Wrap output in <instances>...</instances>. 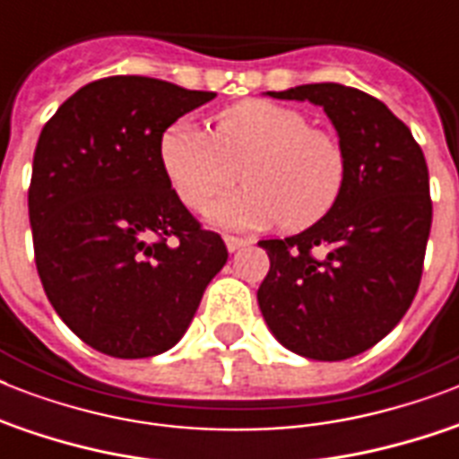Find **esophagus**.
Listing matches in <instances>:
<instances>
[{"mask_svg":"<svg viewBox=\"0 0 459 459\" xmlns=\"http://www.w3.org/2000/svg\"><path fill=\"white\" fill-rule=\"evenodd\" d=\"M223 243H226L229 252H238L240 247H245V245H250V240H245V238H236V236H226L223 238Z\"/></svg>","mask_w":459,"mask_h":459,"instance_id":"1","label":"esophagus"}]
</instances>
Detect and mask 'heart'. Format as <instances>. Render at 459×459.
Segmentation results:
<instances>
[{"instance_id":"b5f03b06","label":"heart","mask_w":459,"mask_h":459,"mask_svg":"<svg viewBox=\"0 0 459 459\" xmlns=\"http://www.w3.org/2000/svg\"><path fill=\"white\" fill-rule=\"evenodd\" d=\"M161 169L178 200L193 212L236 186L219 202L209 221L221 229L305 230L324 221L348 186V154L331 131L309 126L295 107L245 100L223 109L207 135L178 121L166 128L159 145Z\"/></svg>"}]
</instances>
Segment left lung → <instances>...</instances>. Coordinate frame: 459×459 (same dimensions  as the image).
Here are the masks:
<instances>
[{
    "mask_svg": "<svg viewBox=\"0 0 459 459\" xmlns=\"http://www.w3.org/2000/svg\"><path fill=\"white\" fill-rule=\"evenodd\" d=\"M269 95L324 107L348 154V186L324 221L259 243L272 262L259 309L295 355L348 359L391 333L417 295L431 230L427 159L362 90L314 82Z\"/></svg>",
    "mask_w": 459,
    "mask_h": 459,
    "instance_id": "obj_1",
    "label": "left lung"
}]
</instances>
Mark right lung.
Returning <instances> with one entry per match:
<instances>
[{
  "label": "right lung",
  "instance_id": "right-lung-1",
  "mask_svg": "<svg viewBox=\"0 0 459 459\" xmlns=\"http://www.w3.org/2000/svg\"><path fill=\"white\" fill-rule=\"evenodd\" d=\"M214 97L111 75L68 97L39 133L28 190L39 281L64 324L104 355L173 348L229 259L159 157L166 128Z\"/></svg>",
  "mask_w": 459,
  "mask_h": 459
}]
</instances>
